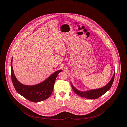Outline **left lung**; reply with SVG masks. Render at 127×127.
Instances as JSON below:
<instances>
[{"label": "left lung", "instance_id": "1", "mask_svg": "<svg viewBox=\"0 0 127 127\" xmlns=\"http://www.w3.org/2000/svg\"><path fill=\"white\" fill-rule=\"evenodd\" d=\"M114 77H115V74H114L111 81L108 82L107 85L104 86V87L102 88H100V89L92 90L88 91L82 92V91H80L78 90H77L76 88L73 86L72 84H71V86L72 87V89L75 92V93H76L77 95H78L80 97H85L88 99H97L98 97L101 96L102 95H103L106 92L110 89V88H111L113 83Z\"/></svg>", "mask_w": 127, "mask_h": 127}]
</instances>
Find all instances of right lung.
<instances>
[{"label": "right lung", "mask_w": 127, "mask_h": 127, "mask_svg": "<svg viewBox=\"0 0 127 127\" xmlns=\"http://www.w3.org/2000/svg\"><path fill=\"white\" fill-rule=\"evenodd\" d=\"M12 59L11 63V75L13 85L19 94L32 102H39L50 96L53 91L55 80L58 74L62 70H59L52 74L41 83L33 86L21 84L14 76L12 67Z\"/></svg>", "instance_id": "1"}]
</instances>
